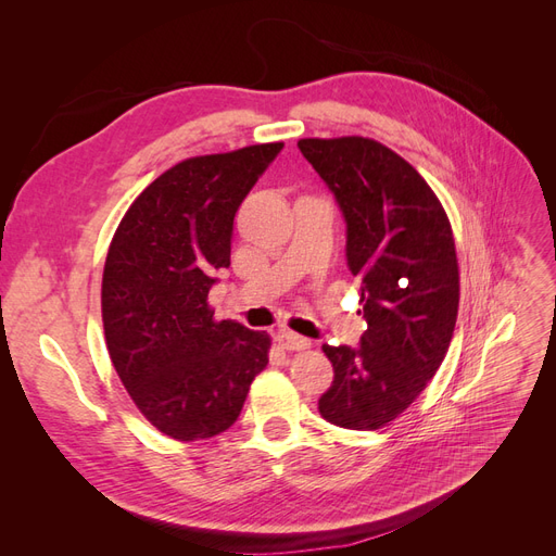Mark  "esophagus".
Here are the masks:
<instances>
[{
  "label": "esophagus",
  "instance_id": "34e87169",
  "mask_svg": "<svg viewBox=\"0 0 556 556\" xmlns=\"http://www.w3.org/2000/svg\"><path fill=\"white\" fill-rule=\"evenodd\" d=\"M276 341H278L285 350H306V348H311V341L304 339V336H299V333H294V331H285V329H280V331L276 333Z\"/></svg>",
  "mask_w": 556,
  "mask_h": 556
}]
</instances>
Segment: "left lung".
<instances>
[{"label": "left lung", "instance_id": "left-lung-1", "mask_svg": "<svg viewBox=\"0 0 556 556\" xmlns=\"http://www.w3.org/2000/svg\"><path fill=\"white\" fill-rule=\"evenodd\" d=\"M345 220V257L362 285L359 345H323L333 382L317 408L327 422L371 431L392 422L439 371L459 308L447 215L413 166L364 139H301Z\"/></svg>", "mask_w": 556, "mask_h": 556}]
</instances>
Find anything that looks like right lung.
I'll use <instances>...</instances> for the list:
<instances>
[{
	"label": "right lung",
	"mask_w": 556,
	"mask_h": 556,
	"mask_svg": "<svg viewBox=\"0 0 556 556\" xmlns=\"http://www.w3.org/2000/svg\"><path fill=\"white\" fill-rule=\"evenodd\" d=\"M280 150L260 143L178 162L137 197L111 241L109 355L148 422L176 441L227 431L268 364V333L215 323L208 290L231 264L233 215Z\"/></svg>",
	"instance_id": "1"
}]
</instances>
